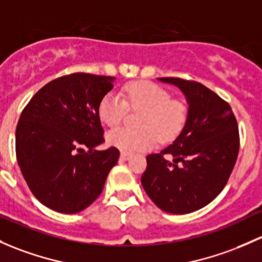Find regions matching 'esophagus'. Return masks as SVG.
<instances>
[{"instance_id": "34e87169", "label": "esophagus", "mask_w": 262, "mask_h": 262, "mask_svg": "<svg viewBox=\"0 0 262 262\" xmlns=\"http://www.w3.org/2000/svg\"><path fill=\"white\" fill-rule=\"evenodd\" d=\"M129 158H130V154L124 153V152L120 153V159H122V161H128Z\"/></svg>"}]
</instances>
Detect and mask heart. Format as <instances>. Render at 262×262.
<instances>
[{
	"label": "heart",
	"mask_w": 262,
	"mask_h": 262,
	"mask_svg": "<svg viewBox=\"0 0 262 262\" xmlns=\"http://www.w3.org/2000/svg\"><path fill=\"white\" fill-rule=\"evenodd\" d=\"M128 109L143 110L138 130L118 128L109 132L106 140L110 145L124 153L147 152L157 143L176 139L187 120V109L183 103L170 99L168 90L149 81L129 82L123 89V99L114 93L101 98L98 105L100 120L108 126L123 122Z\"/></svg>",
	"instance_id": "obj_1"
}]
</instances>
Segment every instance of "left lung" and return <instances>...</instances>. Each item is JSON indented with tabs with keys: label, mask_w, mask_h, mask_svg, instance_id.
<instances>
[{
	"label": "left lung",
	"mask_w": 262,
	"mask_h": 262,
	"mask_svg": "<svg viewBox=\"0 0 262 262\" xmlns=\"http://www.w3.org/2000/svg\"><path fill=\"white\" fill-rule=\"evenodd\" d=\"M159 80L180 88L188 103V115L173 144L147 157L142 186L161 210L191 213L225 188L240 149L237 120L230 104L201 82ZM167 155L173 157L172 162Z\"/></svg>",
	"instance_id": "1"
}]
</instances>
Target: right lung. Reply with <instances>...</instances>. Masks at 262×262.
I'll use <instances>...</instances> for the list:
<instances>
[{"instance_id":"add662e5","label":"right lung","mask_w":262,"mask_h":262,"mask_svg":"<svg viewBox=\"0 0 262 262\" xmlns=\"http://www.w3.org/2000/svg\"><path fill=\"white\" fill-rule=\"evenodd\" d=\"M113 81L86 73L61 76L41 88L22 110L16 158L30 191L46 207L76 213L100 196L120 154L115 147L95 149L104 143L99 101Z\"/></svg>"}]
</instances>
